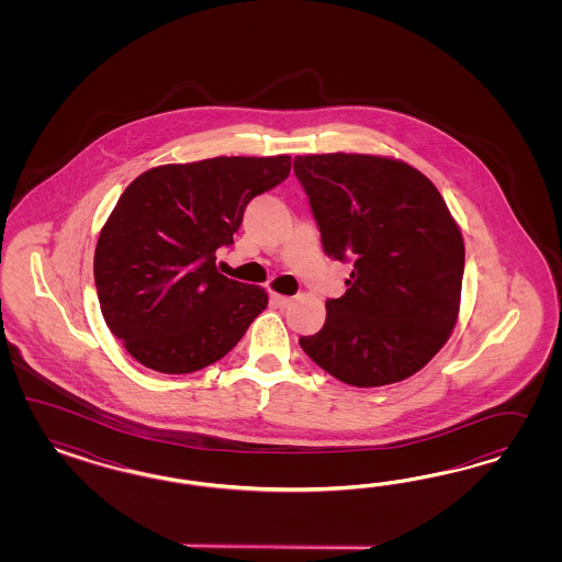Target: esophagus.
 <instances>
[{"mask_svg":"<svg viewBox=\"0 0 562 562\" xmlns=\"http://www.w3.org/2000/svg\"><path fill=\"white\" fill-rule=\"evenodd\" d=\"M270 301H272V305L280 306V308H284V306H289L290 303H292V296H284V294H278V292H272Z\"/></svg>","mask_w":562,"mask_h":562,"instance_id":"obj_1","label":"esophagus"}]
</instances>
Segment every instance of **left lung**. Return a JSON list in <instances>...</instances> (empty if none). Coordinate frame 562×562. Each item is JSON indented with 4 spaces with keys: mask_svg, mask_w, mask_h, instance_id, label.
<instances>
[{
    "mask_svg": "<svg viewBox=\"0 0 562 562\" xmlns=\"http://www.w3.org/2000/svg\"><path fill=\"white\" fill-rule=\"evenodd\" d=\"M294 172L322 231L324 251L352 259L340 299L325 303L313 362L355 387L418 373L460 317L465 247L439 189L408 162L373 154H306Z\"/></svg>",
    "mask_w": 562,
    "mask_h": 562,
    "instance_id": "obj_1",
    "label": "left lung"
}]
</instances>
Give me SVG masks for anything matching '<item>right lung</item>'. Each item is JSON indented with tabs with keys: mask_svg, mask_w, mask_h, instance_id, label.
<instances>
[{
	"mask_svg": "<svg viewBox=\"0 0 562 562\" xmlns=\"http://www.w3.org/2000/svg\"><path fill=\"white\" fill-rule=\"evenodd\" d=\"M289 172V154L216 156L154 167L123 191L99 235L94 282L106 327L139 364L200 371L268 306L266 289L216 270V251Z\"/></svg>",
	"mask_w": 562,
	"mask_h": 562,
	"instance_id": "right-lung-1",
	"label": "right lung"
}]
</instances>
